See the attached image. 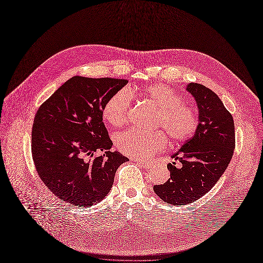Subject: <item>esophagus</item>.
I'll return each instance as SVG.
<instances>
[{
  "instance_id": "1",
  "label": "esophagus",
  "mask_w": 263,
  "mask_h": 263,
  "mask_svg": "<svg viewBox=\"0 0 263 263\" xmlns=\"http://www.w3.org/2000/svg\"><path fill=\"white\" fill-rule=\"evenodd\" d=\"M136 162H137V164H138L139 166H141V167H143V168H151L152 165H153L152 162H146V161L139 160V159L136 160Z\"/></svg>"
}]
</instances>
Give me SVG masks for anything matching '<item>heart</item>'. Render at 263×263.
I'll return each mask as SVG.
<instances>
[{
	"label": "heart",
	"instance_id": "obj_1",
	"mask_svg": "<svg viewBox=\"0 0 263 263\" xmlns=\"http://www.w3.org/2000/svg\"><path fill=\"white\" fill-rule=\"evenodd\" d=\"M143 93L158 108L155 126L163 128L172 140L183 141L194 135L199 124L198 112L193 106L184 105L179 93L164 84L147 86ZM131 104V90L123 88L108 100L104 117L114 126H122L129 118ZM166 142V136L160 130L144 132L130 129L116 137L119 151L136 159L147 158L162 151Z\"/></svg>",
	"mask_w": 263,
	"mask_h": 263
}]
</instances>
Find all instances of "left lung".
<instances>
[{
    "instance_id": "left-lung-1",
    "label": "left lung",
    "mask_w": 263,
    "mask_h": 263,
    "mask_svg": "<svg viewBox=\"0 0 263 263\" xmlns=\"http://www.w3.org/2000/svg\"><path fill=\"white\" fill-rule=\"evenodd\" d=\"M186 90L198 106L197 130L172 156L182 166L168 163L171 178L153 187L162 201L176 206L193 203L206 195L228 167L235 147L233 118L217 95L198 83H190Z\"/></svg>"
}]
</instances>
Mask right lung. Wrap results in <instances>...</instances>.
Here are the masks:
<instances>
[{
  "instance_id": "right-lung-1",
  "label": "right lung",
  "mask_w": 263,
  "mask_h": 263,
  "mask_svg": "<svg viewBox=\"0 0 263 263\" xmlns=\"http://www.w3.org/2000/svg\"><path fill=\"white\" fill-rule=\"evenodd\" d=\"M127 80L74 76L37 110L31 139L40 178L60 200L79 207L104 200L117 170L129 161L110 151L112 141L103 123L108 100ZM105 151L100 157L95 152Z\"/></svg>"
}]
</instances>
